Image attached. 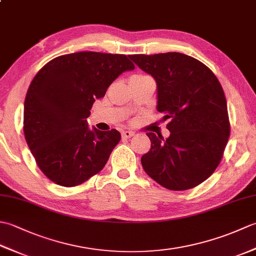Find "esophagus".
<instances>
[{"label": "esophagus", "instance_id": "34e87169", "mask_svg": "<svg viewBox=\"0 0 256 256\" xmlns=\"http://www.w3.org/2000/svg\"><path fill=\"white\" fill-rule=\"evenodd\" d=\"M134 132H132V131H124L123 133H122V138H131L132 136H134Z\"/></svg>", "mask_w": 256, "mask_h": 256}]
</instances>
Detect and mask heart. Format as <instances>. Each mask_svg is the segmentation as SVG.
Here are the masks:
<instances>
[{
  "mask_svg": "<svg viewBox=\"0 0 256 256\" xmlns=\"http://www.w3.org/2000/svg\"><path fill=\"white\" fill-rule=\"evenodd\" d=\"M145 77H150V76L143 74H134L132 78H145Z\"/></svg>",
  "mask_w": 256,
  "mask_h": 256,
  "instance_id": "1",
  "label": "heart"
}]
</instances>
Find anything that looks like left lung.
<instances>
[{"mask_svg": "<svg viewBox=\"0 0 256 256\" xmlns=\"http://www.w3.org/2000/svg\"><path fill=\"white\" fill-rule=\"evenodd\" d=\"M157 84V110L170 118V138L148 132L145 172L170 190H187L219 166L230 136L224 89L204 64L180 52L132 55Z\"/></svg>", "mask_w": 256, "mask_h": 256, "instance_id": "8db88e82", "label": "left lung"}]
</instances>
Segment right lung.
Listing matches in <instances>:
<instances>
[{
    "label": "right lung",
    "mask_w": 256,
    "mask_h": 256,
    "mask_svg": "<svg viewBox=\"0 0 256 256\" xmlns=\"http://www.w3.org/2000/svg\"><path fill=\"white\" fill-rule=\"evenodd\" d=\"M135 66L125 55L80 52L54 58L32 79L24 102L26 143L42 174L59 186L84 182L106 166L121 140L116 130H90L96 99Z\"/></svg>",
    "instance_id": "add662e5"
}]
</instances>
